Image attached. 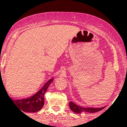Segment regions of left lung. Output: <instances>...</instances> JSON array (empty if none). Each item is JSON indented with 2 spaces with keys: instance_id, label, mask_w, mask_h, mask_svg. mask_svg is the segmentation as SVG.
<instances>
[{
  "instance_id": "left-lung-1",
  "label": "left lung",
  "mask_w": 127,
  "mask_h": 127,
  "mask_svg": "<svg viewBox=\"0 0 127 127\" xmlns=\"http://www.w3.org/2000/svg\"><path fill=\"white\" fill-rule=\"evenodd\" d=\"M69 107L73 112L76 113H80L81 112H88V113H95L100 111L106 107H100V108H94V107H83L78 106L77 104L73 103L72 101L69 102Z\"/></svg>"
}]
</instances>
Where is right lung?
<instances>
[{"label":"right lung","instance_id":"right-lung-1","mask_svg":"<svg viewBox=\"0 0 127 127\" xmlns=\"http://www.w3.org/2000/svg\"><path fill=\"white\" fill-rule=\"evenodd\" d=\"M1 77L0 79H2ZM53 80L54 79H49L36 94L30 97V98L21 99V100L11 99V100L15 104L17 107H18L21 110V112H38L44 105V94L48 88L49 85L51 84Z\"/></svg>","mask_w":127,"mask_h":127}]
</instances>
